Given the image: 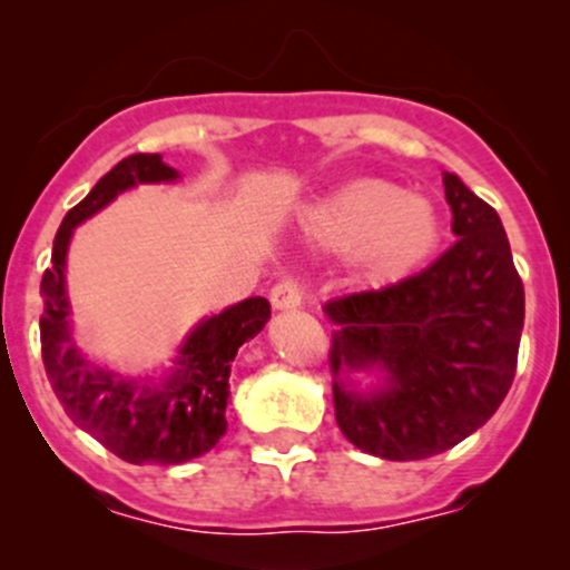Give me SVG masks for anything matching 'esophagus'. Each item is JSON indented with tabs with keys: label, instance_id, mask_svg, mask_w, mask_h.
I'll return each mask as SVG.
<instances>
[{
	"label": "esophagus",
	"instance_id": "obj_1",
	"mask_svg": "<svg viewBox=\"0 0 570 570\" xmlns=\"http://www.w3.org/2000/svg\"><path fill=\"white\" fill-rule=\"evenodd\" d=\"M306 301V284L301 278H284L269 289V303L275 308H297Z\"/></svg>",
	"mask_w": 570,
	"mask_h": 570
}]
</instances>
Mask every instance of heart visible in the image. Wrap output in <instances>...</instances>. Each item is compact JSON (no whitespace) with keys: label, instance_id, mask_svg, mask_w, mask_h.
<instances>
[{"label":"heart","instance_id":"obj_1","mask_svg":"<svg viewBox=\"0 0 570 570\" xmlns=\"http://www.w3.org/2000/svg\"><path fill=\"white\" fill-rule=\"evenodd\" d=\"M308 239L327 253L353 256L364 284L383 286L422 267L439 248V206L416 193H402L386 178L342 184L306 212Z\"/></svg>","mask_w":570,"mask_h":570}]
</instances>
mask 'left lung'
Segmentation results:
<instances>
[{"label":"left lung","instance_id":"left-lung-1","mask_svg":"<svg viewBox=\"0 0 570 570\" xmlns=\"http://www.w3.org/2000/svg\"><path fill=\"white\" fill-rule=\"evenodd\" d=\"M455 245L422 273L350 292L325 312L338 430L361 452L422 461L461 444L508 396L524 327V284L497 209L444 174ZM381 365L387 386L347 393L341 372Z\"/></svg>","mask_w":570,"mask_h":570}]
</instances>
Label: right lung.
<instances>
[{"mask_svg":"<svg viewBox=\"0 0 570 570\" xmlns=\"http://www.w3.org/2000/svg\"><path fill=\"white\" fill-rule=\"evenodd\" d=\"M178 174L159 154H131L120 159L60 223L43 273L40 353L46 377L77 428L126 463H187L209 452L226 433V400L232 361L269 320V303L248 297L223 314L204 320L184 347L176 370L163 386L124 381L94 370L73 347L68 331V297L62 269L73 226L107 206L124 189L142 181H174Z\"/></svg>","mask_w":570,"mask_h":570,"instance_id":"add662e5","label":"right lung"}]
</instances>
